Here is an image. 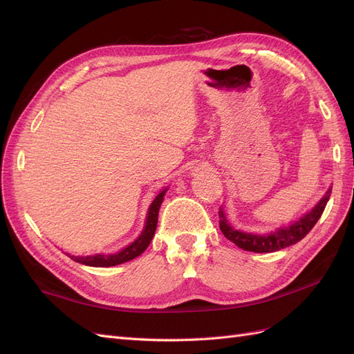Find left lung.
Masks as SVG:
<instances>
[{
    "label": "left lung",
    "instance_id": "left-lung-1",
    "mask_svg": "<svg viewBox=\"0 0 354 354\" xmlns=\"http://www.w3.org/2000/svg\"><path fill=\"white\" fill-rule=\"evenodd\" d=\"M330 196V189H328L324 198L317 202V205L304 216L297 220L295 223L289 224L286 227H279L276 232H272L269 234H254V233H246L233 229L227 218L224 209L220 207L218 217H220V230L223 232L224 236H226L230 242H233L239 248L245 251H252V252H274L286 248V246H291L297 242L301 241L306 234L315 227V224L322 216V212L326 207V203Z\"/></svg>",
    "mask_w": 354,
    "mask_h": 354
}]
</instances>
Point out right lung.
I'll return each instance as SVG.
<instances>
[{
  "mask_svg": "<svg viewBox=\"0 0 354 354\" xmlns=\"http://www.w3.org/2000/svg\"><path fill=\"white\" fill-rule=\"evenodd\" d=\"M167 189H164L160 194L153 199L147 211V217H146V224L145 229L142 232L140 236H138L133 243H130L127 248L121 250L116 254H95V255H87V257H77V255H69L73 261L85 264V266H91V267H111V266H118L130 261L136 257L145 252V250L151 243L155 230H156V224H158V214L160 203L164 201Z\"/></svg>",
  "mask_w": 354,
  "mask_h": 354,
  "instance_id": "obj_1",
  "label": "right lung"
}]
</instances>
